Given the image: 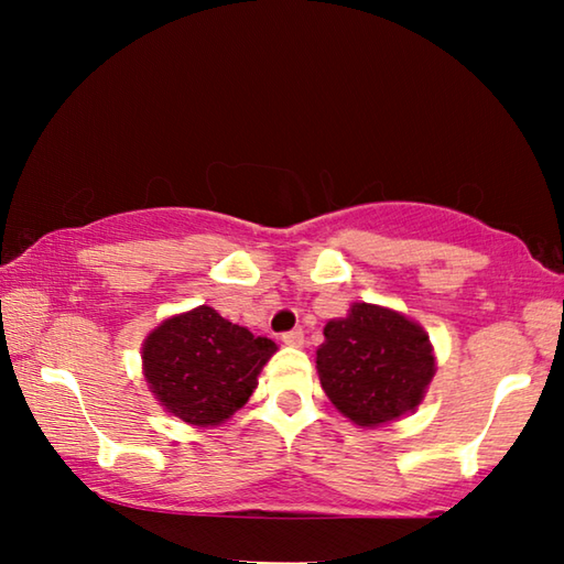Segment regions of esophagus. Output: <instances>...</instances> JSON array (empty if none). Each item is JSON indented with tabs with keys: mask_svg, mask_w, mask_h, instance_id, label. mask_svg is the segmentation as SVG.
Listing matches in <instances>:
<instances>
[{
	"mask_svg": "<svg viewBox=\"0 0 564 564\" xmlns=\"http://www.w3.org/2000/svg\"><path fill=\"white\" fill-rule=\"evenodd\" d=\"M281 340L285 343V346H291V348H301L303 346V330L301 328H293L289 333H283Z\"/></svg>",
	"mask_w": 564,
	"mask_h": 564,
	"instance_id": "esophagus-1",
	"label": "esophagus"
}]
</instances>
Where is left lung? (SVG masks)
<instances>
[{
  "label": "left lung",
  "instance_id": "obj_1",
  "mask_svg": "<svg viewBox=\"0 0 564 564\" xmlns=\"http://www.w3.org/2000/svg\"><path fill=\"white\" fill-rule=\"evenodd\" d=\"M316 350L321 386L343 415L376 427L413 413L435 376L427 333L403 313L352 303L346 318L328 321Z\"/></svg>",
  "mask_w": 564,
  "mask_h": 564
}]
</instances>
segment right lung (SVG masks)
<instances>
[{
  "label": "right lung",
  "instance_id": "1",
  "mask_svg": "<svg viewBox=\"0 0 564 564\" xmlns=\"http://www.w3.org/2000/svg\"><path fill=\"white\" fill-rule=\"evenodd\" d=\"M275 350L271 338L221 318L212 305H198L151 330L141 362L166 413L208 427L221 425L248 403Z\"/></svg>",
  "mask_w": 564,
  "mask_h": 564
}]
</instances>
